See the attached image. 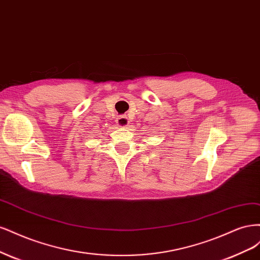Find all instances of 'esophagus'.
I'll return each mask as SVG.
<instances>
[{
	"label": "esophagus",
	"instance_id": "1",
	"mask_svg": "<svg viewBox=\"0 0 260 260\" xmlns=\"http://www.w3.org/2000/svg\"><path fill=\"white\" fill-rule=\"evenodd\" d=\"M116 124H118L120 127H125V126H127V125L129 124L128 118H127L126 115H120L119 118L116 119Z\"/></svg>",
	"mask_w": 260,
	"mask_h": 260
}]
</instances>
